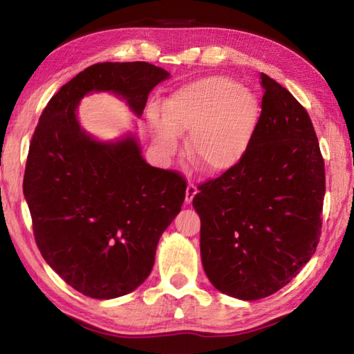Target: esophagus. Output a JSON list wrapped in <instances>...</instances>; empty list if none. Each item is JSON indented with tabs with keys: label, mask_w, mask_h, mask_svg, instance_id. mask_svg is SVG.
Wrapping results in <instances>:
<instances>
[{
	"label": "esophagus",
	"mask_w": 354,
	"mask_h": 354,
	"mask_svg": "<svg viewBox=\"0 0 354 354\" xmlns=\"http://www.w3.org/2000/svg\"><path fill=\"white\" fill-rule=\"evenodd\" d=\"M196 192H198V189H196L195 184H189L187 189H185V203H192V200H194V196L196 195Z\"/></svg>",
	"instance_id": "1"
}]
</instances>
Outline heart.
Returning a JSON list of instances; mask_svg holds the SVG:
<instances>
[{
  "label": "heart",
  "mask_w": 354,
  "mask_h": 354,
  "mask_svg": "<svg viewBox=\"0 0 354 354\" xmlns=\"http://www.w3.org/2000/svg\"><path fill=\"white\" fill-rule=\"evenodd\" d=\"M256 95L230 77L211 76L179 88L165 104V117L151 113L159 145L179 147L178 134H192L190 156L207 171H226L248 153L259 122Z\"/></svg>",
  "instance_id": "heart-1"
}]
</instances>
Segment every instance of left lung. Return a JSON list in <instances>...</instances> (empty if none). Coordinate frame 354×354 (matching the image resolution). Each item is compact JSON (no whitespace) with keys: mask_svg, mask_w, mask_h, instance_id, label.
<instances>
[{"mask_svg":"<svg viewBox=\"0 0 354 354\" xmlns=\"http://www.w3.org/2000/svg\"><path fill=\"white\" fill-rule=\"evenodd\" d=\"M261 86L262 111L248 153L194 196L209 281L247 301L283 289L313 257L326 187L308 111L270 76L261 73Z\"/></svg>","mask_w":354,"mask_h":354,"instance_id":"1","label":"left lung"}]
</instances>
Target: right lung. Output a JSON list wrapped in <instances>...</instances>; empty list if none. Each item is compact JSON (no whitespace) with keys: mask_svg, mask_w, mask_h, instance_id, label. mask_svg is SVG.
<instances>
[{"mask_svg":"<svg viewBox=\"0 0 354 354\" xmlns=\"http://www.w3.org/2000/svg\"><path fill=\"white\" fill-rule=\"evenodd\" d=\"M167 77L148 62L91 65L48 101L32 134L23 194L35 243L48 266L87 297L127 295L148 278L187 183L147 164L133 137L92 139L77 123V103L88 92L112 91L140 115Z\"/></svg>","mask_w":354,"mask_h":354,"instance_id":"1","label":"right lung"}]
</instances>
